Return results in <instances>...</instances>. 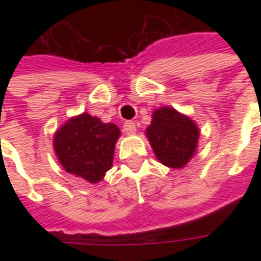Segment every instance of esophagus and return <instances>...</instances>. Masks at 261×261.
I'll return each mask as SVG.
<instances>
[{
	"instance_id": "1",
	"label": "esophagus",
	"mask_w": 261,
	"mask_h": 261,
	"mask_svg": "<svg viewBox=\"0 0 261 261\" xmlns=\"http://www.w3.org/2000/svg\"><path fill=\"white\" fill-rule=\"evenodd\" d=\"M123 130L127 136H131V134H136L137 127L136 123H133V121H125L124 125H123Z\"/></svg>"
}]
</instances>
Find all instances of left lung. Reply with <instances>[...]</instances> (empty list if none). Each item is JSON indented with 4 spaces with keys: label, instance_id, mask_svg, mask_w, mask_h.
<instances>
[{
    "label": "left lung",
    "instance_id": "obj_1",
    "mask_svg": "<svg viewBox=\"0 0 261 261\" xmlns=\"http://www.w3.org/2000/svg\"><path fill=\"white\" fill-rule=\"evenodd\" d=\"M145 136L161 164L172 169H181L196 155L200 128L189 116L164 106L153 110Z\"/></svg>",
    "mask_w": 261,
    "mask_h": 261
}]
</instances>
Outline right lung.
I'll use <instances>...</instances> for the list:
<instances>
[{
    "instance_id": "add662e5",
    "label": "right lung",
    "mask_w": 261,
    "mask_h": 261,
    "mask_svg": "<svg viewBox=\"0 0 261 261\" xmlns=\"http://www.w3.org/2000/svg\"><path fill=\"white\" fill-rule=\"evenodd\" d=\"M120 128L89 113H81L65 121L54 133L56 156L65 172L96 185L113 165Z\"/></svg>"
}]
</instances>
